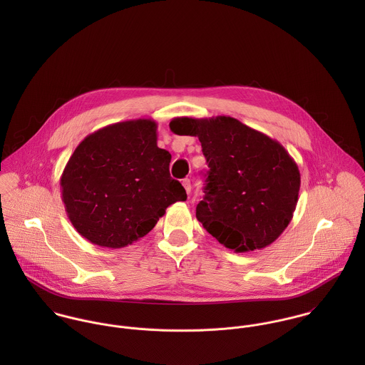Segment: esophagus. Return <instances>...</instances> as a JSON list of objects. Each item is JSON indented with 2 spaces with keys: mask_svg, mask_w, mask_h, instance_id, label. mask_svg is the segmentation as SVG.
<instances>
[{
  "mask_svg": "<svg viewBox=\"0 0 365 365\" xmlns=\"http://www.w3.org/2000/svg\"><path fill=\"white\" fill-rule=\"evenodd\" d=\"M182 185H184V188H185L187 194H190V192H191V180H190V178L182 180Z\"/></svg>",
  "mask_w": 365,
  "mask_h": 365,
  "instance_id": "34e87169",
  "label": "esophagus"
}]
</instances>
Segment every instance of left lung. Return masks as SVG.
I'll list each match as a JSON object with an SVG mask.
<instances>
[{"label": "left lung", "instance_id": "8db88e82", "mask_svg": "<svg viewBox=\"0 0 365 365\" xmlns=\"http://www.w3.org/2000/svg\"><path fill=\"white\" fill-rule=\"evenodd\" d=\"M175 135L198 136L208 161L197 219L220 245L246 253L275 242L297 208L301 174L281 143L230 116L174 118Z\"/></svg>", "mask_w": 365, "mask_h": 365}]
</instances>
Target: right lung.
Wrapping results in <instances>:
<instances>
[{
	"instance_id": "obj_1",
	"label": "right lung",
	"mask_w": 365,
	"mask_h": 365,
	"mask_svg": "<svg viewBox=\"0 0 365 365\" xmlns=\"http://www.w3.org/2000/svg\"><path fill=\"white\" fill-rule=\"evenodd\" d=\"M170 161L171 155L157 146L153 119L118 122L88 135L60 178L74 229L109 249L146 236L165 209L187 200L184 187L170 175Z\"/></svg>"
}]
</instances>
